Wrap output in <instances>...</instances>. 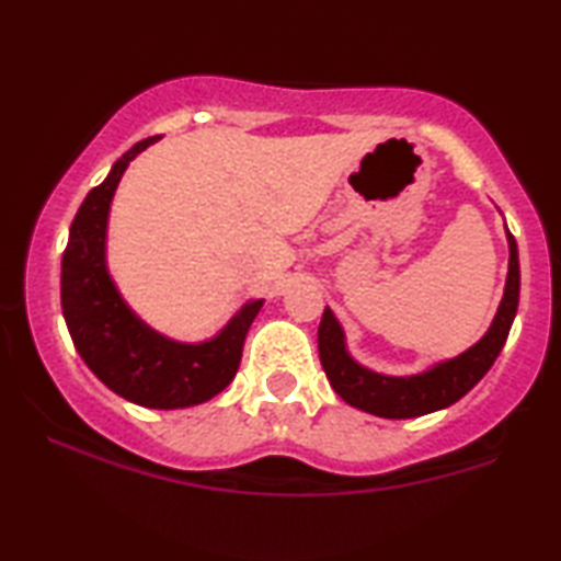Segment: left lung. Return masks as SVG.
<instances>
[{
	"mask_svg": "<svg viewBox=\"0 0 561 561\" xmlns=\"http://www.w3.org/2000/svg\"><path fill=\"white\" fill-rule=\"evenodd\" d=\"M510 240V272L505 297L497 309L492 327L478 344L465 351L462 356L445 360L431 368L428 374L411 378H388L360 368L344 348V331L339 321L324 309L319 324V358L324 366L329 383L348 405L381 417H417L440 408H448L470 391L482 376L495 364L502 346H505L512 321L519 304V257L517 242L512 232Z\"/></svg>",
	"mask_w": 561,
	"mask_h": 561,
	"instance_id": "left-lung-1",
	"label": "left lung"
}]
</instances>
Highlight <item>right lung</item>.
<instances>
[{
	"instance_id": "1",
	"label": "right lung",
	"mask_w": 561,
	"mask_h": 561,
	"mask_svg": "<svg viewBox=\"0 0 561 561\" xmlns=\"http://www.w3.org/2000/svg\"><path fill=\"white\" fill-rule=\"evenodd\" d=\"M156 140L146 138L123 153L81 203L61 260V309L76 351L113 393L146 408H185L230 386L262 299L244 304L220 336L201 346L163 339L123 304L103 260L108 205L123 170Z\"/></svg>"
}]
</instances>
